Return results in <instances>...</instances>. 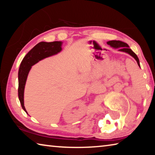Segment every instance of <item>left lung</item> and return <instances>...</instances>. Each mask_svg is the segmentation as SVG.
Returning <instances> with one entry per match:
<instances>
[{"label":"left lung","instance_id":"8db88e82","mask_svg":"<svg viewBox=\"0 0 155 155\" xmlns=\"http://www.w3.org/2000/svg\"><path fill=\"white\" fill-rule=\"evenodd\" d=\"M107 44H108L109 45H110L111 46L114 47V48H119V51H120L127 52V53L130 54V55H131L133 57H134L135 59L137 62L138 65L140 67V60H139V58L137 57V56L136 55V54L135 53V52H133L132 50L129 48V46H128V45L127 43H124L121 41L111 40V41H107Z\"/></svg>","mask_w":155,"mask_h":155}]
</instances>
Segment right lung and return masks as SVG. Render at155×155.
Listing matches in <instances>:
<instances>
[{
	"label": "right lung",
	"instance_id": "add662e5",
	"mask_svg": "<svg viewBox=\"0 0 155 155\" xmlns=\"http://www.w3.org/2000/svg\"><path fill=\"white\" fill-rule=\"evenodd\" d=\"M61 41H41L38 43L26 54L21 62L18 71V98L22 109L26 112L27 111L24 105V90L27 76L31 66L46 57L54 55L59 52L61 51Z\"/></svg>",
	"mask_w": 155,
	"mask_h": 155
}]
</instances>
